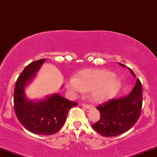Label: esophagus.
Segmentation results:
<instances>
[{
    "label": "esophagus",
    "mask_w": 157,
    "mask_h": 157,
    "mask_svg": "<svg viewBox=\"0 0 157 157\" xmlns=\"http://www.w3.org/2000/svg\"><path fill=\"white\" fill-rule=\"evenodd\" d=\"M82 106H83L84 108H85V109H90V108H91V106H90V105H88V104H82Z\"/></svg>",
    "instance_id": "obj_1"
}]
</instances>
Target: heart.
Segmentation results:
<instances>
[{"mask_svg":"<svg viewBox=\"0 0 157 157\" xmlns=\"http://www.w3.org/2000/svg\"><path fill=\"white\" fill-rule=\"evenodd\" d=\"M66 88L73 93L91 92L92 99L97 102L109 100L118 93L121 80L106 70H84L76 78L66 82Z\"/></svg>","mask_w":157,"mask_h":157,"instance_id":"heart-1","label":"heart"}]
</instances>
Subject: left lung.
Here are the masks:
<instances>
[{
    "label": "left lung",
    "instance_id": "1",
    "mask_svg": "<svg viewBox=\"0 0 157 157\" xmlns=\"http://www.w3.org/2000/svg\"><path fill=\"white\" fill-rule=\"evenodd\" d=\"M123 67L125 65L119 63ZM129 72L134 77L136 75L129 67ZM142 106V87L137 79L135 87L128 95L112 99L105 104L97 106L100 113V119L92 127L101 136L112 137L123 134L129 130L137 122Z\"/></svg>",
    "mask_w": 157,
    "mask_h": 157
}]
</instances>
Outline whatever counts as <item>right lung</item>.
<instances>
[{
	"instance_id": "add662e5",
	"label": "right lung",
	"mask_w": 157,
	"mask_h": 157,
	"mask_svg": "<svg viewBox=\"0 0 157 157\" xmlns=\"http://www.w3.org/2000/svg\"><path fill=\"white\" fill-rule=\"evenodd\" d=\"M45 59L29 63L17 78L14 90V109L21 124L36 135L50 136L56 133L67 120L69 110L78 105L58 94L43 99L31 100L25 94V87L36 76Z\"/></svg>"
}]
</instances>
